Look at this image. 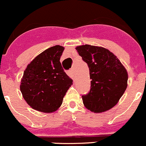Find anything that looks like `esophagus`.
Returning <instances> with one entry per match:
<instances>
[{
  "label": "esophagus",
  "instance_id": "esophagus-1",
  "mask_svg": "<svg viewBox=\"0 0 146 146\" xmlns=\"http://www.w3.org/2000/svg\"><path fill=\"white\" fill-rule=\"evenodd\" d=\"M67 74L70 78H72V79H74V72L72 70H69V71L67 72Z\"/></svg>",
  "mask_w": 146,
  "mask_h": 146
}]
</instances>
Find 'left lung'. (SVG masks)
<instances>
[{
  "mask_svg": "<svg viewBox=\"0 0 146 146\" xmlns=\"http://www.w3.org/2000/svg\"><path fill=\"white\" fill-rule=\"evenodd\" d=\"M89 68L91 89L82 96L92 112L108 110L117 103L127 87L128 74L112 52L102 47L84 45L76 48Z\"/></svg>",
  "mask_w": 146,
  "mask_h": 146,
  "instance_id": "obj_1",
  "label": "left lung"
}]
</instances>
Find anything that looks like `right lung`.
I'll use <instances>...</instances> for the list:
<instances>
[{"label":"right lung","instance_id":"1","mask_svg":"<svg viewBox=\"0 0 146 146\" xmlns=\"http://www.w3.org/2000/svg\"><path fill=\"white\" fill-rule=\"evenodd\" d=\"M63 50L61 46L46 49L24 72L20 91L29 106L36 110L55 112L72 84V79L66 74L60 62Z\"/></svg>","mask_w":146,"mask_h":146}]
</instances>
